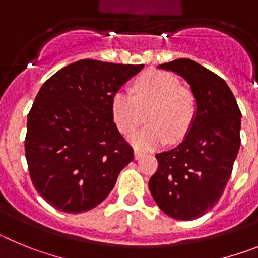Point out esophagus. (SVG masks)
I'll return each mask as SVG.
<instances>
[{
    "instance_id": "34e87169",
    "label": "esophagus",
    "mask_w": 258,
    "mask_h": 258,
    "mask_svg": "<svg viewBox=\"0 0 258 258\" xmlns=\"http://www.w3.org/2000/svg\"><path fill=\"white\" fill-rule=\"evenodd\" d=\"M143 155H145V154H143V152H141V151H134V159H136V160H140Z\"/></svg>"
}]
</instances>
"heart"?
I'll list each match as a JSON object with an SVG mask.
<instances>
[{
	"instance_id": "obj_1",
	"label": "heart",
	"mask_w": 258,
	"mask_h": 258,
	"mask_svg": "<svg viewBox=\"0 0 258 258\" xmlns=\"http://www.w3.org/2000/svg\"><path fill=\"white\" fill-rule=\"evenodd\" d=\"M195 98L179 80L168 72L151 71L136 80L132 93L113 94L111 112L118 131L126 134L143 121L149 125L129 136L140 150H154L166 141L178 142L186 136L195 116Z\"/></svg>"
}]
</instances>
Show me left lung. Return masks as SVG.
Returning a JSON list of instances; mask_svg holds the SVG:
<instances>
[{
	"instance_id": "8db88e82",
	"label": "left lung",
	"mask_w": 258,
	"mask_h": 258,
	"mask_svg": "<svg viewBox=\"0 0 258 258\" xmlns=\"http://www.w3.org/2000/svg\"><path fill=\"white\" fill-rule=\"evenodd\" d=\"M190 85L195 116L183 141L156 155L159 168L149 188L157 207L169 217H202L220 200L240 147L241 113L225 80L191 59L157 66Z\"/></svg>"
}]
</instances>
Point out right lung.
I'll return each instance as SVG.
<instances>
[{
	"label": "right lung",
	"mask_w": 258,
	"mask_h": 258,
	"mask_svg": "<svg viewBox=\"0 0 258 258\" xmlns=\"http://www.w3.org/2000/svg\"><path fill=\"white\" fill-rule=\"evenodd\" d=\"M142 68L83 59L41 86L27 120L26 159L32 183L50 206L66 213L90 211L133 160L111 102Z\"/></svg>",
	"instance_id": "obj_1"
}]
</instances>
